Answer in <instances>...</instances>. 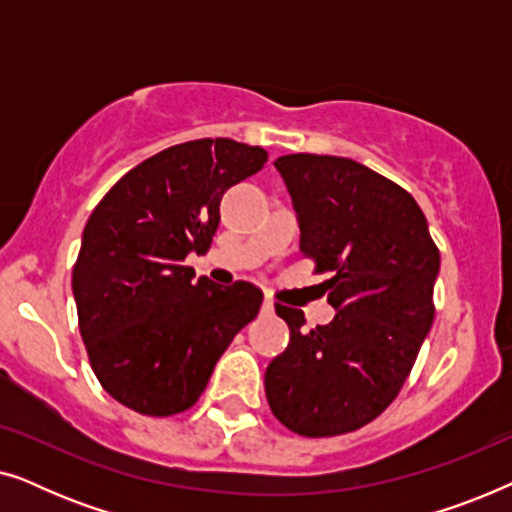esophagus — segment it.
Returning <instances> with one entry per match:
<instances>
[{
  "instance_id": "1",
  "label": "esophagus",
  "mask_w": 512,
  "mask_h": 512,
  "mask_svg": "<svg viewBox=\"0 0 512 512\" xmlns=\"http://www.w3.org/2000/svg\"><path fill=\"white\" fill-rule=\"evenodd\" d=\"M275 310V300H272L270 296H265V300H263V312H272Z\"/></svg>"
}]
</instances>
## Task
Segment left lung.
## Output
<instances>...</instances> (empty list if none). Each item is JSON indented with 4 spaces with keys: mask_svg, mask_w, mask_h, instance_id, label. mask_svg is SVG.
Returning <instances> with one entry per match:
<instances>
[{
    "mask_svg": "<svg viewBox=\"0 0 512 512\" xmlns=\"http://www.w3.org/2000/svg\"><path fill=\"white\" fill-rule=\"evenodd\" d=\"M314 261L331 324L275 303L291 340L265 370V396L286 429L305 438L356 431L389 408L433 324L440 251L415 198L370 167L338 156L275 160Z\"/></svg>",
    "mask_w": 512,
    "mask_h": 512,
    "instance_id": "obj_1",
    "label": "left lung"
}]
</instances>
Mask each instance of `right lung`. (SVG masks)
Instances as JSON below:
<instances>
[{
    "instance_id": "right-lung-1",
    "label": "right lung",
    "mask_w": 512,
    "mask_h": 512,
    "mask_svg": "<svg viewBox=\"0 0 512 512\" xmlns=\"http://www.w3.org/2000/svg\"><path fill=\"white\" fill-rule=\"evenodd\" d=\"M265 163L261 146L223 137L170 146L123 174L90 214L72 270L79 331L102 389L125 408H193L256 319L258 286L193 282L184 261L212 247L223 193Z\"/></svg>"
}]
</instances>
